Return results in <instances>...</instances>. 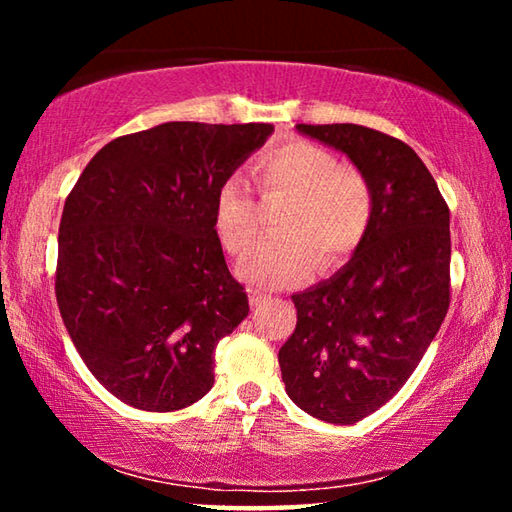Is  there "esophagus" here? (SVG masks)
I'll return each mask as SVG.
<instances>
[{
  "mask_svg": "<svg viewBox=\"0 0 512 512\" xmlns=\"http://www.w3.org/2000/svg\"><path fill=\"white\" fill-rule=\"evenodd\" d=\"M268 302H273L271 296H264V293H259V291H250V307L253 309L264 307V305H268Z\"/></svg>",
  "mask_w": 512,
  "mask_h": 512,
  "instance_id": "34e87169",
  "label": "esophagus"
}]
</instances>
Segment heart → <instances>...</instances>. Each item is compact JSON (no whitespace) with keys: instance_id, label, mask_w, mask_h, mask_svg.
Here are the masks:
<instances>
[{"instance_id":"b5f03b06","label":"heart","mask_w":512,"mask_h":512,"mask_svg":"<svg viewBox=\"0 0 512 512\" xmlns=\"http://www.w3.org/2000/svg\"><path fill=\"white\" fill-rule=\"evenodd\" d=\"M264 194H287L277 221L280 237L264 241L239 264L259 289H282L311 273L341 266L357 253L375 219V189L361 169L339 164L323 146L293 140L268 149L255 162ZM214 230L230 255L241 257L259 237V210L244 180L232 176L216 192Z\"/></svg>"}]
</instances>
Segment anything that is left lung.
<instances>
[{"mask_svg": "<svg viewBox=\"0 0 512 512\" xmlns=\"http://www.w3.org/2000/svg\"><path fill=\"white\" fill-rule=\"evenodd\" d=\"M296 128L343 151L375 189L368 237L332 280L291 296L298 323L277 354L302 411L354 424L400 391L447 316L449 207L397 137L357 124Z\"/></svg>", "mask_w": 512, "mask_h": 512, "instance_id": "1", "label": "left lung"}]
</instances>
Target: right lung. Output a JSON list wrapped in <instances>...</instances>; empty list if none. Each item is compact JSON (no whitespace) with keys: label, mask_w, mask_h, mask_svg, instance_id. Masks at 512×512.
I'll return each mask as SVG.
<instances>
[{"label":"right lung","mask_w":512,"mask_h":512,"mask_svg":"<svg viewBox=\"0 0 512 512\" xmlns=\"http://www.w3.org/2000/svg\"><path fill=\"white\" fill-rule=\"evenodd\" d=\"M273 124L169 121L108 142L69 192L56 300L117 400L178 411L214 386V350L248 316L214 230L219 187Z\"/></svg>","instance_id":"add662e5"}]
</instances>
